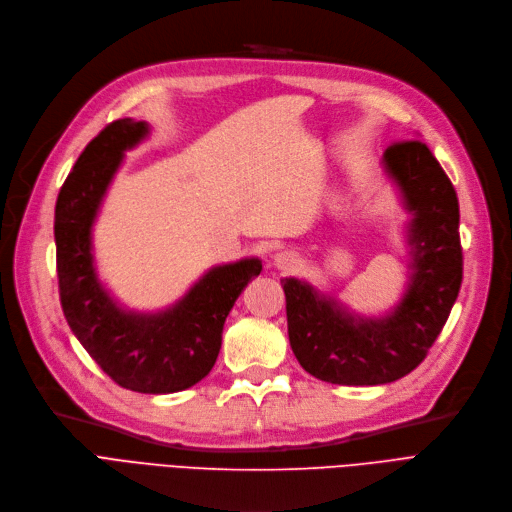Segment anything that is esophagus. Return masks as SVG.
<instances>
[{"instance_id":"34e87169","label":"esophagus","mask_w":512,"mask_h":512,"mask_svg":"<svg viewBox=\"0 0 512 512\" xmlns=\"http://www.w3.org/2000/svg\"><path fill=\"white\" fill-rule=\"evenodd\" d=\"M273 262H275V266H277L279 271H287L289 273V271H296L298 269V266L302 264V258L296 252L285 250V252H277Z\"/></svg>"}]
</instances>
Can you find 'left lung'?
I'll return each mask as SVG.
<instances>
[{
  "label": "left lung",
  "mask_w": 512,
  "mask_h": 512,
  "mask_svg": "<svg viewBox=\"0 0 512 512\" xmlns=\"http://www.w3.org/2000/svg\"><path fill=\"white\" fill-rule=\"evenodd\" d=\"M383 168L410 212V277L400 304L379 319L350 312L300 279H283L287 333L302 369L337 385L392 383L425 360L462 281L456 191L423 141L389 145Z\"/></svg>",
  "instance_id": "left-lung-1"
}]
</instances>
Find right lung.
Wrapping results in <instances>:
<instances>
[{"instance_id":"obj_1","label":"right lung","mask_w":512,"mask_h":512,"mask_svg":"<svg viewBox=\"0 0 512 512\" xmlns=\"http://www.w3.org/2000/svg\"><path fill=\"white\" fill-rule=\"evenodd\" d=\"M148 133L143 120L120 118L87 143L58 193L56 266L66 321L102 371L131 392L173 394L212 371L227 314L262 262L214 266L160 312L123 310L110 298L95 273L91 229L123 154Z\"/></svg>"}]
</instances>
